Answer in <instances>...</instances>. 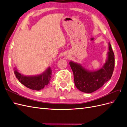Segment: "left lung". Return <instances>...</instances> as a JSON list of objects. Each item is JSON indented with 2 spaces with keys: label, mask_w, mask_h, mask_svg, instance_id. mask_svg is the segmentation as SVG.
I'll use <instances>...</instances> for the list:
<instances>
[{
  "label": "left lung",
  "mask_w": 127,
  "mask_h": 127,
  "mask_svg": "<svg viewBox=\"0 0 127 127\" xmlns=\"http://www.w3.org/2000/svg\"><path fill=\"white\" fill-rule=\"evenodd\" d=\"M109 51L106 63L98 70H87L79 64L70 61L69 64L74 74L76 87L84 93H91L97 90L106 83L113 74L114 68V55L109 43Z\"/></svg>",
  "instance_id": "left-lung-1"
}]
</instances>
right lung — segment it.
Instances as JSON below:
<instances>
[{
    "label": "right lung",
    "mask_w": 127,
    "mask_h": 127,
    "mask_svg": "<svg viewBox=\"0 0 127 127\" xmlns=\"http://www.w3.org/2000/svg\"><path fill=\"white\" fill-rule=\"evenodd\" d=\"M14 74L17 79L26 87L36 91H40L47 86L51 78L52 70L50 67L42 74L35 76H25L14 68Z\"/></svg>",
    "instance_id": "obj_1"
}]
</instances>
